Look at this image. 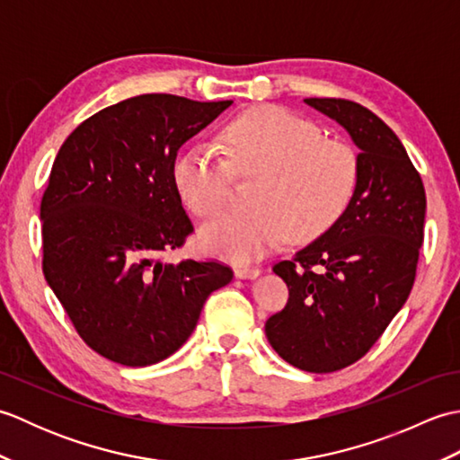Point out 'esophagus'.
<instances>
[{
    "mask_svg": "<svg viewBox=\"0 0 460 460\" xmlns=\"http://www.w3.org/2000/svg\"><path fill=\"white\" fill-rule=\"evenodd\" d=\"M261 275L259 267H235V277L237 279H257Z\"/></svg>",
    "mask_w": 460,
    "mask_h": 460,
    "instance_id": "obj_1",
    "label": "esophagus"
}]
</instances>
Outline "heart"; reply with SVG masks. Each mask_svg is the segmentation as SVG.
Returning <instances> with one entry per match:
<instances>
[{
    "instance_id": "obj_1",
    "label": "heart",
    "mask_w": 460,
    "mask_h": 460,
    "mask_svg": "<svg viewBox=\"0 0 460 460\" xmlns=\"http://www.w3.org/2000/svg\"><path fill=\"white\" fill-rule=\"evenodd\" d=\"M229 161L209 144H193L173 164L181 201L209 217L227 201L233 170L261 173L247 211H225L203 225L201 243L213 255L255 261L279 247L320 237L354 198L359 178L356 152L328 140L314 122L282 106L262 104L233 119L223 130Z\"/></svg>"
}]
</instances>
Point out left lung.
I'll use <instances>...</instances> for the list:
<instances>
[{"mask_svg": "<svg viewBox=\"0 0 460 460\" xmlns=\"http://www.w3.org/2000/svg\"><path fill=\"white\" fill-rule=\"evenodd\" d=\"M359 148V178L344 215L272 270L288 302L265 332L298 369L328 374L354 364L384 334L413 288L427 198L421 175L395 132L366 106L306 99Z\"/></svg>", "mask_w": 460, "mask_h": 460, "instance_id": "obj_1", "label": "left lung"}]
</instances>
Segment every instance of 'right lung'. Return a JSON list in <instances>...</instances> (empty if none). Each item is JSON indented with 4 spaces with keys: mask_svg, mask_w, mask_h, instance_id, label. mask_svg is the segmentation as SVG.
Here are the masks:
<instances>
[{
    "mask_svg": "<svg viewBox=\"0 0 460 460\" xmlns=\"http://www.w3.org/2000/svg\"><path fill=\"white\" fill-rule=\"evenodd\" d=\"M231 104L140 94L93 114L57 154L41 199L43 275L106 359L144 367L170 358L233 279L215 261H162L193 231L175 155Z\"/></svg>",
    "mask_w": 460,
    "mask_h": 460,
    "instance_id": "add662e5",
    "label": "right lung"
}]
</instances>
